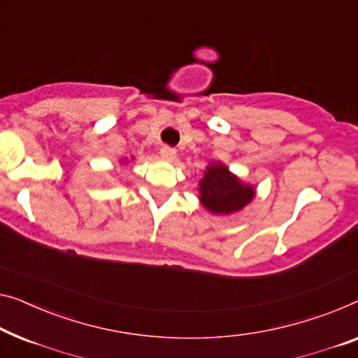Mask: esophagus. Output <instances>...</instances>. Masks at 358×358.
<instances>
[{
  "mask_svg": "<svg viewBox=\"0 0 358 358\" xmlns=\"http://www.w3.org/2000/svg\"><path fill=\"white\" fill-rule=\"evenodd\" d=\"M161 157L164 159V161H169V162H172L175 157H177V151H175L173 148H170V146H162L161 148Z\"/></svg>",
  "mask_w": 358,
  "mask_h": 358,
  "instance_id": "esophagus-1",
  "label": "esophagus"
}]
</instances>
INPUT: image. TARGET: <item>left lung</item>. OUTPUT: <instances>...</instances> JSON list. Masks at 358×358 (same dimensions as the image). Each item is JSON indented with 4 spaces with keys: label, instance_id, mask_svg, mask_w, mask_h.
<instances>
[{
    "label": "left lung",
    "instance_id": "left-lung-1",
    "mask_svg": "<svg viewBox=\"0 0 358 358\" xmlns=\"http://www.w3.org/2000/svg\"><path fill=\"white\" fill-rule=\"evenodd\" d=\"M199 202L213 215H231L255 197V186L234 175L223 162H209L197 185Z\"/></svg>",
    "mask_w": 358,
    "mask_h": 358
}]
</instances>
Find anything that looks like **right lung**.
<instances>
[{
	"instance_id": "add662e5",
	"label": "right lung",
	"mask_w": 358,
	"mask_h": 358,
	"mask_svg": "<svg viewBox=\"0 0 358 358\" xmlns=\"http://www.w3.org/2000/svg\"><path fill=\"white\" fill-rule=\"evenodd\" d=\"M127 162H128V159H124V161H122V159H120V164H122V165H125Z\"/></svg>"
}]
</instances>
